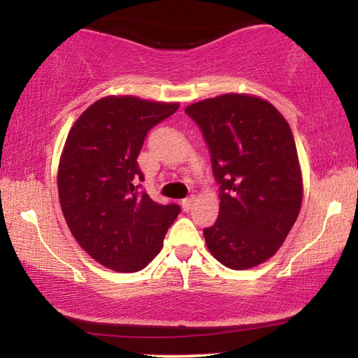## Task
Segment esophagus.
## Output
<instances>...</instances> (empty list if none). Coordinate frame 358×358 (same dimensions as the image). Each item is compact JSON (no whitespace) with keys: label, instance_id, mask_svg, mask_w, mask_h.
I'll return each instance as SVG.
<instances>
[{"label":"esophagus","instance_id":"34e87169","mask_svg":"<svg viewBox=\"0 0 358 358\" xmlns=\"http://www.w3.org/2000/svg\"><path fill=\"white\" fill-rule=\"evenodd\" d=\"M180 205H182L184 212H189V210L192 208V205H194V197H187V199H184L182 202H180Z\"/></svg>","mask_w":358,"mask_h":358}]
</instances>
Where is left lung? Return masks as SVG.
Returning a JSON list of instances; mask_svg holds the SVG:
<instances>
[{
	"label": "left lung",
	"mask_w": 358,
	"mask_h": 358,
	"mask_svg": "<svg viewBox=\"0 0 358 358\" xmlns=\"http://www.w3.org/2000/svg\"><path fill=\"white\" fill-rule=\"evenodd\" d=\"M220 184V215L203 229L212 256L233 271L256 267L275 254L295 224L303 176L290 125L271 102L228 92L194 102Z\"/></svg>",
	"instance_id": "left-lung-1"
}]
</instances>
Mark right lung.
<instances>
[{
    "label": "right lung",
    "instance_id": "obj_1",
    "mask_svg": "<svg viewBox=\"0 0 358 358\" xmlns=\"http://www.w3.org/2000/svg\"><path fill=\"white\" fill-rule=\"evenodd\" d=\"M178 107L106 96L68 131L57 173L62 212L73 238L101 266L129 273L145 268L178 218V205H159L136 189L143 180L136 158L146 134Z\"/></svg>",
    "mask_w": 358,
    "mask_h": 358
}]
</instances>
